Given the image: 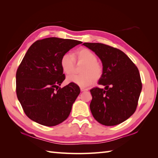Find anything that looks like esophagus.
Masks as SVG:
<instances>
[{
    "label": "esophagus",
    "instance_id": "34e87169",
    "mask_svg": "<svg viewBox=\"0 0 158 158\" xmlns=\"http://www.w3.org/2000/svg\"><path fill=\"white\" fill-rule=\"evenodd\" d=\"M80 89H81V92H84V91H87V90H88V89L84 88H81Z\"/></svg>",
    "mask_w": 158,
    "mask_h": 158
}]
</instances>
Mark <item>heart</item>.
<instances>
[{"label": "heart", "instance_id": "heart-1", "mask_svg": "<svg viewBox=\"0 0 158 158\" xmlns=\"http://www.w3.org/2000/svg\"><path fill=\"white\" fill-rule=\"evenodd\" d=\"M75 59L79 62L85 64L81 69V75H70L66 77V81L74 83L81 88H86L102 75V67L97 62V57L92 51L86 48L77 50L74 58L72 54L65 53L60 61V64L64 73L70 74L75 69Z\"/></svg>", "mask_w": 158, "mask_h": 158}]
</instances>
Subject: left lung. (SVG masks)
I'll return each mask as SVG.
<instances>
[{"instance_id": "1", "label": "left lung", "mask_w": 158, "mask_h": 158, "mask_svg": "<svg viewBox=\"0 0 158 158\" xmlns=\"http://www.w3.org/2000/svg\"><path fill=\"white\" fill-rule=\"evenodd\" d=\"M96 53L102 64L98 84L105 89H90L92 100L89 108L94 119L111 126L123 122L133 115L142 90L139 71L121 50L98 43L83 44Z\"/></svg>"}]
</instances>
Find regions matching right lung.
<instances>
[{
    "label": "right lung",
    "instance_id": "add662e5",
    "mask_svg": "<svg viewBox=\"0 0 158 158\" xmlns=\"http://www.w3.org/2000/svg\"><path fill=\"white\" fill-rule=\"evenodd\" d=\"M82 42L49 37L30 47L16 73V94L23 111L31 120L54 126L66 120L80 93L69 83L60 88L65 75L60 64L64 54Z\"/></svg>",
    "mask_w": 158,
    "mask_h": 158
}]
</instances>
